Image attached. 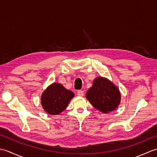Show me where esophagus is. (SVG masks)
<instances>
[{
    "mask_svg": "<svg viewBox=\"0 0 157 157\" xmlns=\"http://www.w3.org/2000/svg\"><path fill=\"white\" fill-rule=\"evenodd\" d=\"M84 91H82V90H78V96H84Z\"/></svg>",
    "mask_w": 157,
    "mask_h": 157,
    "instance_id": "34e87169",
    "label": "esophagus"
}]
</instances>
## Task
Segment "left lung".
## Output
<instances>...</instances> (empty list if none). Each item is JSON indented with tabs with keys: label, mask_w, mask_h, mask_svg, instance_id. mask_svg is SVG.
Returning a JSON list of instances; mask_svg holds the SVG:
<instances>
[{
	"label": "left lung",
	"mask_w": 157,
	"mask_h": 157,
	"mask_svg": "<svg viewBox=\"0 0 157 157\" xmlns=\"http://www.w3.org/2000/svg\"><path fill=\"white\" fill-rule=\"evenodd\" d=\"M86 96L95 109L103 113L115 110L121 101V94L118 88L109 79L102 77L94 79Z\"/></svg>",
	"instance_id": "obj_1"
}]
</instances>
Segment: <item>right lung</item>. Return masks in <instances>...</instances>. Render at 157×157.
<instances>
[{"label": "right lung", "mask_w": 157, "mask_h": 157, "mask_svg": "<svg viewBox=\"0 0 157 157\" xmlns=\"http://www.w3.org/2000/svg\"><path fill=\"white\" fill-rule=\"evenodd\" d=\"M73 96L74 93L65 88L62 84L53 83L42 93V106L50 115H59L67 108Z\"/></svg>", "instance_id": "add662e5"}]
</instances>
